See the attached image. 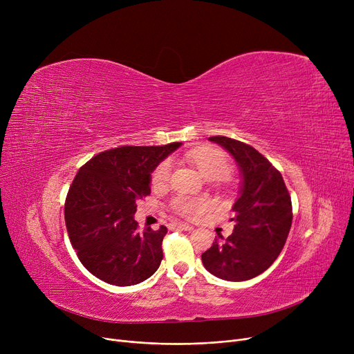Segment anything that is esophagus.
<instances>
[{
    "mask_svg": "<svg viewBox=\"0 0 354 354\" xmlns=\"http://www.w3.org/2000/svg\"><path fill=\"white\" fill-rule=\"evenodd\" d=\"M172 227L179 228V230H185V231H192V230H194L192 225H189V224H182V222H174Z\"/></svg>",
    "mask_w": 354,
    "mask_h": 354,
    "instance_id": "34e87169",
    "label": "esophagus"
}]
</instances>
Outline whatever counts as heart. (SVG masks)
Returning <instances> with one entry per match:
<instances>
[{"label":"heart","mask_w":354,"mask_h":354,"mask_svg":"<svg viewBox=\"0 0 354 354\" xmlns=\"http://www.w3.org/2000/svg\"><path fill=\"white\" fill-rule=\"evenodd\" d=\"M187 159L196 167L201 175L207 179H222L231 174V160L230 158L214 147H198L192 149L187 153ZM172 171V163L169 159L162 160L152 172L151 182L155 188L165 187L169 180ZM209 201L202 196H187L178 195L171 201V209L183 216L194 218L205 212L209 208Z\"/></svg>","instance_id":"1"}]
</instances>
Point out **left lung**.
Here are the masks:
<instances>
[{
  "label": "left lung",
  "instance_id": "obj_1",
  "mask_svg": "<svg viewBox=\"0 0 354 354\" xmlns=\"http://www.w3.org/2000/svg\"><path fill=\"white\" fill-rule=\"evenodd\" d=\"M209 140L234 156L244 180L232 207V234L218 235L202 254V263L222 280L247 281L264 272L283 251L292 222L291 196L280 171L257 149L227 136Z\"/></svg>",
  "mask_w": 354,
  "mask_h": 354
}]
</instances>
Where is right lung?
<instances>
[{
  "label": "right lung",
  "instance_id": "add662e5",
  "mask_svg": "<svg viewBox=\"0 0 354 354\" xmlns=\"http://www.w3.org/2000/svg\"><path fill=\"white\" fill-rule=\"evenodd\" d=\"M179 142L100 152L74 176L64 203L70 243L88 272L111 286L145 281L160 266L166 227L139 231L136 201L151 195V172Z\"/></svg>",
  "mask_w": 354,
  "mask_h": 354
}]
</instances>
